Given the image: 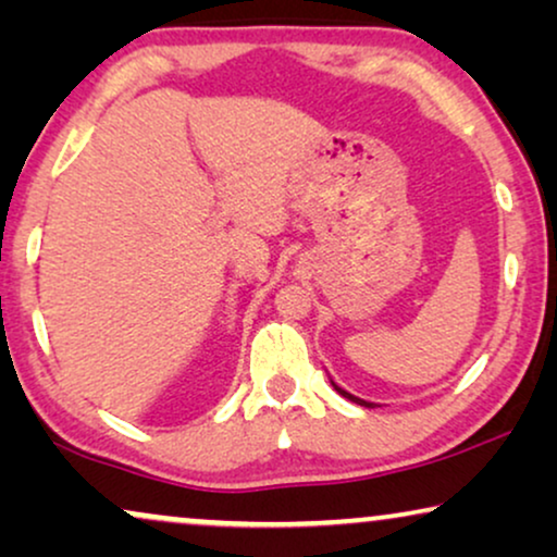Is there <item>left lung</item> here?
Returning <instances> with one entry per match:
<instances>
[{"label":"left lung","instance_id":"8db88e82","mask_svg":"<svg viewBox=\"0 0 557 557\" xmlns=\"http://www.w3.org/2000/svg\"><path fill=\"white\" fill-rule=\"evenodd\" d=\"M332 385H334V383H332ZM334 391H337L339 395H345L347 400H352V403H360V406H364V408H372V403H368V400H360V398H355V395H349L347 391H342V387H337V385H334Z\"/></svg>","mask_w":557,"mask_h":557}]
</instances>
